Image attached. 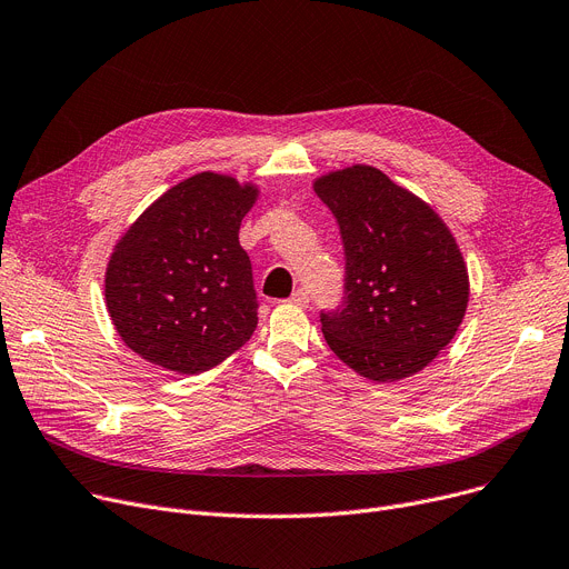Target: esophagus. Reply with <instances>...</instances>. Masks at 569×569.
<instances>
[{
  "label": "esophagus",
  "instance_id": "34e87169",
  "mask_svg": "<svg viewBox=\"0 0 569 569\" xmlns=\"http://www.w3.org/2000/svg\"><path fill=\"white\" fill-rule=\"evenodd\" d=\"M292 307H299V309H307L309 307V292L305 288H299L292 292V297L288 299Z\"/></svg>",
  "mask_w": 569,
  "mask_h": 569
}]
</instances>
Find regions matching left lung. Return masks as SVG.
<instances>
[{"instance_id": "left-lung-1", "label": "left lung", "mask_w": 569, "mask_h": 569, "mask_svg": "<svg viewBox=\"0 0 569 569\" xmlns=\"http://www.w3.org/2000/svg\"><path fill=\"white\" fill-rule=\"evenodd\" d=\"M346 247L343 309L322 313L331 352L375 385L400 382L456 338L469 305L462 251L430 203L368 164L313 180Z\"/></svg>"}]
</instances>
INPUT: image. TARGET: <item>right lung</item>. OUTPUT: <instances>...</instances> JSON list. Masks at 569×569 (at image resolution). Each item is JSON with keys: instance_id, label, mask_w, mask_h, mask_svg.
I'll return each mask as SVG.
<instances>
[{"instance_id": "1", "label": "right lung", "mask_w": 569, "mask_h": 569, "mask_svg": "<svg viewBox=\"0 0 569 569\" xmlns=\"http://www.w3.org/2000/svg\"><path fill=\"white\" fill-rule=\"evenodd\" d=\"M258 194L256 182L194 173L150 203L113 244L104 305L134 355L197 375L251 338L258 305L238 236Z\"/></svg>"}]
</instances>
